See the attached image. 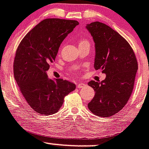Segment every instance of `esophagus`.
Returning <instances> with one entry per match:
<instances>
[{
	"label": "esophagus",
	"mask_w": 149,
	"mask_h": 149,
	"mask_svg": "<svg viewBox=\"0 0 149 149\" xmlns=\"http://www.w3.org/2000/svg\"><path fill=\"white\" fill-rule=\"evenodd\" d=\"M86 86V85L85 84V83H78V84L77 85V88H83V87H85Z\"/></svg>",
	"instance_id": "esophagus-1"
}]
</instances>
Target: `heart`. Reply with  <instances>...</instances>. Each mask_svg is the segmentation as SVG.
<instances>
[{
  "label": "heart",
  "instance_id": "1",
  "mask_svg": "<svg viewBox=\"0 0 149 149\" xmlns=\"http://www.w3.org/2000/svg\"><path fill=\"white\" fill-rule=\"evenodd\" d=\"M85 44H89V42L87 40H85V39H82L79 42V46L82 45H85Z\"/></svg>",
  "mask_w": 149,
  "mask_h": 149
}]
</instances>
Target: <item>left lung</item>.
<instances>
[{
	"instance_id": "obj_1",
	"label": "left lung",
	"mask_w": 149,
	"mask_h": 149,
	"mask_svg": "<svg viewBox=\"0 0 149 149\" xmlns=\"http://www.w3.org/2000/svg\"><path fill=\"white\" fill-rule=\"evenodd\" d=\"M86 28L95 42V69L106 74L102 81L88 83L96 93L88 107L97 116L110 117L122 110L130 100L138 69L137 61L128 42L110 26L93 22Z\"/></svg>"
}]
</instances>
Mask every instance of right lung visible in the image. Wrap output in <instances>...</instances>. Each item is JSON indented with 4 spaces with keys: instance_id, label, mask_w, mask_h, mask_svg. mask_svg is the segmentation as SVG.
Masks as SVG:
<instances>
[{
    "instance_id": "add662e5",
    "label": "right lung",
    "mask_w": 149,
    "mask_h": 149,
    "mask_svg": "<svg viewBox=\"0 0 149 149\" xmlns=\"http://www.w3.org/2000/svg\"><path fill=\"white\" fill-rule=\"evenodd\" d=\"M78 24L70 19H44L25 35L17 49L15 80L25 101L39 114L57 113L64 97L75 89V84L67 80H50L46 72L55 61L61 42Z\"/></svg>"
}]
</instances>
